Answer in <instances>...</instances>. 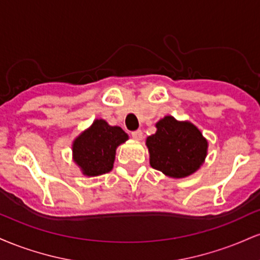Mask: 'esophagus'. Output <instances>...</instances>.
<instances>
[{
	"instance_id": "esophagus-1",
	"label": "esophagus",
	"mask_w": 260,
	"mask_h": 260,
	"mask_svg": "<svg viewBox=\"0 0 260 260\" xmlns=\"http://www.w3.org/2000/svg\"><path fill=\"white\" fill-rule=\"evenodd\" d=\"M132 134V138L134 139V140H142V138H143V132L142 131H134V132H132L131 133Z\"/></svg>"
}]
</instances>
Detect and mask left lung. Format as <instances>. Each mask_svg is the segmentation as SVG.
Returning a JSON list of instances; mask_svg holds the SVG:
<instances>
[{
	"label": "left lung",
	"mask_w": 260,
	"mask_h": 260,
	"mask_svg": "<svg viewBox=\"0 0 260 260\" xmlns=\"http://www.w3.org/2000/svg\"><path fill=\"white\" fill-rule=\"evenodd\" d=\"M150 166L172 178L194 174L204 162L208 142L188 121L165 116L156 123V132L147 138Z\"/></svg>",
	"instance_id": "8db88e82"
}]
</instances>
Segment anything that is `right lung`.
<instances>
[{
    "label": "right lung",
    "mask_w": 260,
    "mask_h": 260,
    "mask_svg": "<svg viewBox=\"0 0 260 260\" xmlns=\"http://www.w3.org/2000/svg\"><path fill=\"white\" fill-rule=\"evenodd\" d=\"M128 139V134L118 126H110L105 120H95L74 139L73 160L83 175L99 176L113 168L116 149Z\"/></svg>",
    "instance_id": "1"
}]
</instances>
